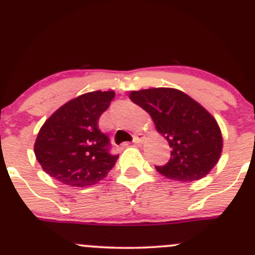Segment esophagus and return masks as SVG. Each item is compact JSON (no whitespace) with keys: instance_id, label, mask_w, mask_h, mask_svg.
I'll list each match as a JSON object with an SVG mask.
<instances>
[{"instance_id":"34e87169","label":"esophagus","mask_w":255,"mask_h":255,"mask_svg":"<svg viewBox=\"0 0 255 255\" xmlns=\"http://www.w3.org/2000/svg\"><path fill=\"white\" fill-rule=\"evenodd\" d=\"M143 140H144V136H141V135H134V138H133V143L134 144L143 143Z\"/></svg>"}]
</instances>
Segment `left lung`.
I'll use <instances>...</instances> for the list:
<instances>
[{
	"mask_svg": "<svg viewBox=\"0 0 255 255\" xmlns=\"http://www.w3.org/2000/svg\"><path fill=\"white\" fill-rule=\"evenodd\" d=\"M129 99L151 116L171 148L168 162L155 166L157 172L175 181L192 182L213 170L222 151V135L204 107L171 88L132 92Z\"/></svg>",
	"mask_w": 255,
	"mask_h": 255,
	"instance_id": "1",
	"label": "left lung"
}]
</instances>
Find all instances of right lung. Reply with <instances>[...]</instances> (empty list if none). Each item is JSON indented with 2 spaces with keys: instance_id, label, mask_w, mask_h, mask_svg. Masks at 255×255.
Returning a JSON list of instances; mask_svg holds the SVG:
<instances>
[{
  "instance_id": "obj_1",
  "label": "right lung",
  "mask_w": 255,
  "mask_h": 255,
  "mask_svg": "<svg viewBox=\"0 0 255 255\" xmlns=\"http://www.w3.org/2000/svg\"><path fill=\"white\" fill-rule=\"evenodd\" d=\"M114 98V92L87 93L46 120L34 152L47 175L72 187L93 186L105 178L119 155L110 152L109 136L98 123Z\"/></svg>"
}]
</instances>
